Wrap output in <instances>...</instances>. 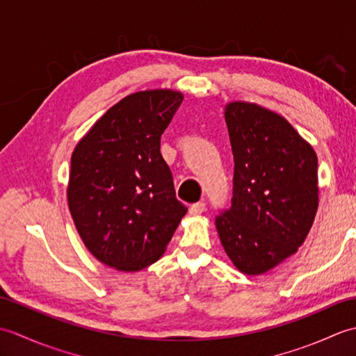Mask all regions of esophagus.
I'll return each mask as SVG.
<instances>
[{
  "label": "esophagus",
  "instance_id": "1",
  "mask_svg": "<svg viewBox=\"0 0 356 356\" xmlns=\"http://www.w3.org/2000/svg\"><path fill=\"white\" fill-rule=\"evenodd\" d=\"M203 211H205V203H203V202H197V203H194V205L190 207V214H193V216L202 214Z\"/></svg>",
  "mask_w": 356,
  "mask_h": 356
}]
</instances>
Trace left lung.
I'll return each instance as SVG.
<instances>
[{
    "label": "left lung",
    "instance_id": "8db88e82",
    "mask_svg": "<svg viewBox=\"0 0 356 356\" xmlns=\"http://www.w3.org/2000/svg\"><path fill=\"white\" fill-rule=\"evenodd\" d=\"M234 154L232 205L217 216L226 255L261 275L298 251L318 209V161L311 143L259 104L225 105Z\"/></svg>",
    "mask_w": 356,
    "mask_h": 356
}]
</instances>
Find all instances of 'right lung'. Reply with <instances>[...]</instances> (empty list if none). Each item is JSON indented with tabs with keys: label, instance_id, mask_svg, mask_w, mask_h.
I'll return each mask as SVG.
<instances>
[{
	"label": "right lung",
	"instance_id": "right-lung-1",
	"mask_svg": "<svg viewBox=\"0 0 356 356\" xmlns=\"http://www.w3.org/2000/svg\"><path fill=\"white\" fill-rule=\"evenodd\" d=\"M182 101L170 88L128 95L74 147L70 214L86 248L110 268L136 272L157 261L186 214L161 154V136Z\"/></svg>",
	"mask_w": 356,
	"mask_h": 356
}]
</instances>
